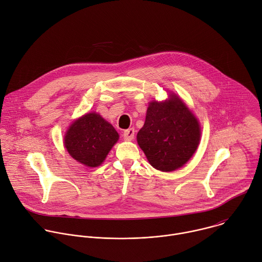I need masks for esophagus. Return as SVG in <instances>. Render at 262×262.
<instances>
[{
	"label": "esophagus",
	"instance_id": "34e87169",
	"mask_svg": "<svg viewBox=\"0 0 262 262\" xmlns=\"http://www.w3.org/2000/svg\"><path fill=\"white\" fill-rule=\"evenodd\" d=\"M135 137V129L134 128H128L123 132V139L125 141H132L134 140Z\"/></svg>",
	"mask_w": 262,
	"mask_h": 262
}]
</instances>
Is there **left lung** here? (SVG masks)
<instances>
[{
    "instance_id": "left-lung-1",
    "label": "left lung",
    "mask_w": 262,
    "mask_h": 262,
    "mask_svg": "<svg viewBox=\"0 0 262 262\" xmlns=\"http://www.w3.org/2000/svg\"><path fill=\"white\" fill-rule=\"evenodd\" d=\"M201 139L198 119L177 97L150 103L137 141L150 164L162 171L175 170L195 152Z\"/></svg>"
}]
</instances>
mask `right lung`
Here are the masks:
<instances>
[{
	"label": "right lung",
	"instance_id": "add662e5",
	"mask_svg": "<svg viewBox=\"0 0 262 262\" xmlns=\"http://www.w3.org/2000/svg\"><path fill=\"white\" fill-rule=\"evenodd\" d=\"M118 138L112 124L97 113H89L70 126L64 147L74 159L95 167L102 164Z\"/></svg>",
	"mask_w": 262,
	"mask_h": 262
}]
</instances>
